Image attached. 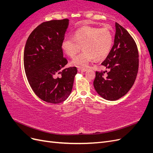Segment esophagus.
I'll return each mask as SVG.
<instances>
[{
  "mask_svg": "<svg viewBox=\"0 0 153 153\" xmlns=\"http://www.w3.org/2000/svg\"><path fill=\"white\" fill-rule=\"evenodd\" d=\"M86 71V69L84 68H78V71L79 73H83V72H85Z\"/></svg>",
  "mask_w": 153,
  "mask_h": 153,
  "instance_id": "obj_1",
  "label": "esophagus"
}]
</instances>
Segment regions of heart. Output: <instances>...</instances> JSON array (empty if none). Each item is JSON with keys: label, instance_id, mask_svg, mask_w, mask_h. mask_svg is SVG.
Listing matches in <instances>:
<instances>
[{"label": "heart", "instance_id": "1", "mask_svg": "<svg viewBox=\"0 0 153 153\" xmlns=\"http://www.w3.org/2000/svg\"><path fill=\"white\" fill-rule=\"evenodd\" d=\"M113 34L106 28L100 29L94 27H85L78 30L71 38H65L61 43L63 51L73 58L80 52H83L71 62L73 66L86 67L94 59L100 61L108 56L112 47Z\"/></svg>", "mask_w": 153, "mask_h": 153}]
</instances>
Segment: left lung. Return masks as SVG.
<instances>
[{"mask_svg": "<svg viewBox=\"0 0 153 153\" xmlns=\"http://www.w3.org/2000/svg\"><path fill=\"white\" fill-rule=\"evenodd\" d=\"M114 43L101 65L106 70L96 72L94 89L101 98L117 100L131 89L138 69V52L135 42L128 32L115 23ZM107 73L106 76L104 74Z\"/></svg>", "mask_w": 153, "mask_h": 153, "instance_id": "1", "label": "left lung"}]
</instances>
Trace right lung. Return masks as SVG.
Listing matches in <instances>:
<instances>
[{"instance_id": "add662e5", "label": "right lung", "mask_w": 153, "mask_h": 153, "mask_svg": "<svg viewBox=\"0 0 153 153\" xmlns=\"http://www.w3.org/2000/svg\"><path fill=\"white\" fill-rule=\"evenodd\" d=\"M69 20L43 22L31 32L24 54L27 80L36 96L47 103L57 104L70 95L75 67L64 69L68 61L63 57L61 43ZM58 74L61 77H57Z\"/></svg>"}]
</instances>
